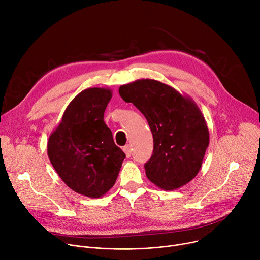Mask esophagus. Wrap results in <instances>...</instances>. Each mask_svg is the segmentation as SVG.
I'll return each instance as SVG.
<instances>
[{
  "label": "esophagus",
  "instance_id": "34e87169",
  "mask_svg": "<svg viewBox=\"0 0 260 260\" xmlns=\"http://www.w3.org/2000/svg\"><path fill=\"white\" fill-rule=\"evenodd\" d=\"M123 151H124L126 157H131V155H132V150H131V146H129V145H125V146L123 147Z\"/></svg>",
  "mask_w": 260,
  "mask_h": 260
}]
</instances>
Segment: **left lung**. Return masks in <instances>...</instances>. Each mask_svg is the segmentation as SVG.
<instances>
[{
    "label": "left lung",
    "instance_id": "8db88e82",
    "mask_svg": "<svg viewBox=\"0 0 260 260\" xmlns=\"http://www.w3.org/2000/svg\"><path fill=\"white\" fill-rule=\"evenodd\" d=\"M119 94L146 117L153 136V154L146 176L164 190H175L200 172L210 137L196 102L154 79L121 85Z\"/></svg>",
    "mask_w": 260,
    "mask_h": 260
}]
</instances>
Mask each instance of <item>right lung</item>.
Segmentation results:
<instances>
[{
  "instance_id": "add662e5",
  "label": "right lung",
  "mask_w": 260,
  "mask_h": 260,
  "mask_svg": "<svg viewBox=\"0 0 260 260\" xmlns=\"http://www.w3.org/2000/svg\"><path fill=\"white\" fill-rule=\"evenodd\" d=\"M111 98L110 88L81 91L66 108L47 143L49 160L60 179L72 190L91 199L113 187L125 158L104 121Z\"/></svg>"
}]
</instances>
